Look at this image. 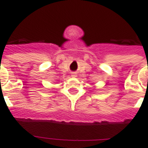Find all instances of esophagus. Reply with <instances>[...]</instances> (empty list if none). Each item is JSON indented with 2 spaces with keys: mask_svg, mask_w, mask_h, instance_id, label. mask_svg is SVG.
Masks as SVG:
<instances>
[{
  "mask_svg": "<svg viewBox=\"0 0 148 148\" xmlns=\"http://www.w3.org/2000/svg\"><path fill=\"white\" fill-rule=\"evenodd\" d=\"M71 75H72V77H73V78H75V77L77 76L76 73H72Z\"/></svg>",
  "mask_w": 148,
  "mask_h": 148,
  "instance_id": "obj_1",
  "label": "esophagus"
}]
</instances>
